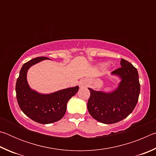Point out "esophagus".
Listing matches in <instances>:
<instances>
[{
    "mask_svg": "<svg viewBox=\"0 0 156 156\" xmlns=\"http://www.w3.org/2000/svg\"><path fill=\"white\" fill-rule=\"evenodd\" d=\"M80 84L81 86H86V83H85V81H84V80L81 81Z\"/></svg>",
    "mask_w": 156,
    "mask_h": 156,
    "instance_id": "esophagus-1",
    "label": "esophagus"
}]
</instances>
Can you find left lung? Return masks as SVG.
Segmentation results:
<instances>
[{
    "label": "left lung",
    "instance_id": "8db88e82",
    "mask_svg": "<svg viewBox=\"0 0 156 156\" xmlns=\"http://www.w3.org/2000/svg\"><path fill=\"white\" fill-rule=\"evenodd\" d=\"M121 67L112 72L121 78L118 88L111 93L88 88L90 97L87 109L94 119L104 124H113L125 119L133 112L138 102L140 84L136 68L125 59Z\"/></svg>",
    "mask_w": 156,
    "mask_h": 156
}]
</instances>
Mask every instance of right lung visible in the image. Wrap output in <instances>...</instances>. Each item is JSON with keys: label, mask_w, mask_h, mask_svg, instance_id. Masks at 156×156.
I'll use <instances>...</instances> for the list:
<instances>
[{"label": "right lung", "mask_w": 156, "mask_h": 156, "mask_svg": "<svg viewBox=\"0 0 156 156\" xmlns=\"http://www.w3.org/2000/svg\"><path fill=\"white\" fill-rule=\"evenodd\" d=\"M47 57H38L23 65L16 84L18 105L25 114L36 122L50 124L57 122L64 116L67 104L77 93L78 86L58 91L50 94H41L31 89L27 81L29 68Z\"/></svg>", "instance_id": "obj_1"}]
</instances>
